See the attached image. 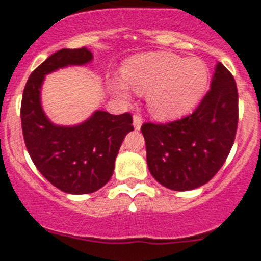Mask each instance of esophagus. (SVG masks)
<instances>
[{"mask_svg":"<svg viewBox=\"0 0 261 261\" xmlns=\"http://www.w3.org/2000/svg\"><path fill=\"white\" fill-rule=\"evenodd\" d=\"M141 125H142V116L136 114V115L133 116V126H135L136 130H140Z\"/></svg>","mask_w":261,"mask_h":261,"instance_id":"34e87169","label":"esophagus"}]
</instances>
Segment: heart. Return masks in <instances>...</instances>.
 Instances as JSON below:
<instances>
[{
    "mask_svg": "<svg viewBox=\"0 0 261 261\" xmlns=\"http://www.w3.org/2000/svg\"><path fill=\"white\" fill-rule=\"evenodd\" d=\"M122 78L109 81L111 91L124 101L130 88L147 92L151 114L159 119H174L191 110L206 91L209 70L200 59H185L170 52L135 56L123 69Z\"/></svg>",
    "mask_w": 261,
    "mask_h": 261,
    "instance_id": "b5f03b06",
    "label": "heart"
}]
</instances>
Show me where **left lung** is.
<instances>
[{"instance_id": "8db88e82", "label": "left lung", "mask_w": 261, "mask_h": 261, "mask_svg": "<svg viewBox=\"0 0 261 261\" xmlns=\"http://www.w3.org/2000/svg\"><path fill=\"white\" fill-rule=\"evenodd\" d=\"M237 123V86L229 70L218 63L209 92L191 115L141 126L148 170L160 185L173 191L205 185L229 155Z\"/></svg>"}]
</instances>
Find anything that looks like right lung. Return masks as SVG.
<instances>
[{"label": "right lung", "mask_w": 261, "mask_h": 261, "mask_svg": "<svg viewBox=\"0 0 261 261\" xmlns=\"http://www.w3.org/2000/svg\"><path fill=\"white\" fill-rule=\"evenodd\" d=\"M92 59L86 47L55 52L31 74L21 100V128L34 165L55 187L71 195L95 192L110 180L121 142L133 130L129 113L111 115L97 110L71 126L56 125L44 114V76L66 66L86 65Z\"/></svg>", "instance_id": "1"}]
</instances>
